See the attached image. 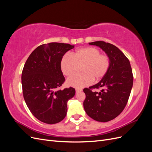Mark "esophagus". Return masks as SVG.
Segmentation results:
<instances>
[{
    "label": "esophagus",
    "instance_id": "obj_1",
    "mask_svg": "<svg viewBox=\"0 0 152 152\" xmlns=\"http://www.w3.org/2000/svg\"><path fill=\"white\" fill-rule=\"evenodd\" d=\"M75 91H76V93H80V92H81L82 91V89H79V88H77L75 89Z\"/></svg>",
    "mask_w": 152,
    "mask_h": 152
}]
</instances>
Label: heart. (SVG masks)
<instances>
[{
	"instance_id": "obj_1",
	"label": "heart",
	"mask_w": 152,
	"mask_h": 152,
	"mask_svg": "<svg viewBox=\"0 0 152 152\" xmlns=\"http://www.w3.org/2000/svg\"><path fill=\"white\" fill-rule=\"evenodd\" d=\"M110 66V58L107 54L100 53L96 48L88 47L76 50L71 56L64 55L60 66L64 75L70 77L81 67L82 74L73 76L67 80V84L74 87H83L93 81H98L107 74Z\"/></svg>"
}]
</instances>
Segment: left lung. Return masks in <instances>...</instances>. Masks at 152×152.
Masks as SVG:
<instances>
[{
  "label": "left lung",
  "instance_id": "1",
  "mask_svg": "<svg viewBox=\"0 0 152 152\" xmlns=\"http://www.w3.org/2000/svg\"><path fill=\"white\" fill-rule=\"evenodd\" d=\"M99 47L110 58V66L106 75L98 84L84 89V108L94 120L105 122L113 120L126 107L133 85L130 62L124 54L112 44L104 41L89 43ZM102 89L99 93L92 88Z\"/></svg>",
  "mask_w": 152,
  "mask_h": 152
}]
</instances>
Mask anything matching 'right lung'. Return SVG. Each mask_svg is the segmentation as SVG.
I'll return each instance as SVG.
<instances>
[{
	"instance_id": "obj_1",
	"label": "right lung",
	"mask_w": 152,
	"mask_h": 152,
	"mask_svg": "<svg viewBox=\"0 0 152 152\" xmlns=\"http://www.w3.org/2000/svg\"><path fill=\"white\" fill-rule=\"evenodd\" d=\"M74 48L68 44L51 42L39 45L29 56L21 74L24 99L33 115L45 124L63 121L67 112V102L75 94L70 87H60L65 79L61 70L62 57Z\"/></svg>"
}]
</instances>
